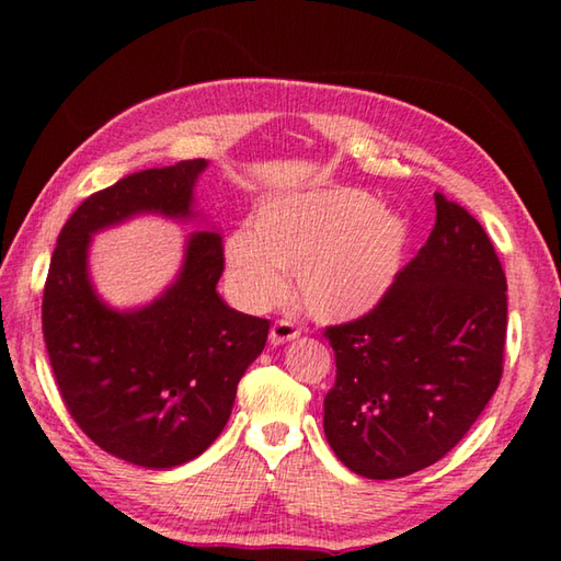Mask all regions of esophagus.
<instances>
[{"instance_id": "1", "label": "esophagus", "mask_w": 561, "mask_h": 561, "mask_svg": "<svg viewBox=\"0 0 561 561\" xmlns=\"http://www.w3.org/2000/svg\"><path fill=\"white\" fill-rule=\"evenodd\" d=\"M301 334V329L294 324V321H289V319H277L272 324V331H270V341L274 346H279V344H287V341H291V339H297Z\"/></svg>"}]
</instances>
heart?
Here are the masks:
<instances>
[{"instance_id":"heart-1","label":"heart","mask_w":561,"mask_h":561,"mask_svg":"<svg viewBox=\"0 0 561 561\" xmlns=\"http://www.w3.org/2000/svg\"><path fill=\"white\" fill-rule=\"evenodd\" d=\"M408 225L354 187L289 193L262 203L252 232L225 242L227 279L244 307L267 309L287 291V272L311 314L364 317L403 267Z\"/></svg>"}]
</instances>
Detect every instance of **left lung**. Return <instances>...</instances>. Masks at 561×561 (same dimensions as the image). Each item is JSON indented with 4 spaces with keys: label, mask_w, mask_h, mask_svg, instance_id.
I'll list each match as a JSON object with an SVG mask.
<instances>
[{
    "label": "left lung",
    "mask_w": 561,
    "mask_h": 561,
    "mask_svg": "<svg viewBox=\"0 0 561 561\" xmlns=\"http://www.w3.org/2000/svg\"><path fill=\"white\" fill-rule=\"evenodd\" d=\"M507 279L474 217L435 193V227L386 297L327 327L324 433L348 470L396 480L438 462L485 411L505 360Z\"/></svg>",
    "instance_id": "obj_1"
}]
</instances>
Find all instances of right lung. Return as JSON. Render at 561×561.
I'll use <instances>...</instances> for the list:
<instances>
[{
  "mask_svg": "<svg viewBox=\"0 0 561 561\" xmlns=\"http://www.w3.org/2000/svg\"><path fill=\"white\" fill-rule=\"evenodd\" d=\"M205 158L126 175L66 220L44 284L42 329L66 411L116 458L168 470L222 433L237 383L267 344L270 321L227 307L222 237L195 232L178 279L148 307L116 311L89 279V242L138 213L193 215Z\"/></svg>",
  "mask_w": 561,
  "mask_h": 561,
  "instance_id": "right-lung-1",
  "label": "right lung"
}]
</instances>
